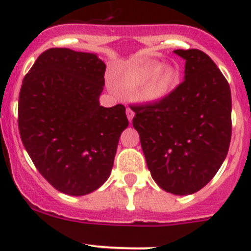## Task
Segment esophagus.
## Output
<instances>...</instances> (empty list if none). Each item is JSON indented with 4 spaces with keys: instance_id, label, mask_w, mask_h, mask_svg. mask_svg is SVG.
<instances>
[{
    "instance_id": "obj_1",
    "label": "esophagus",
    "mask_w": 251,
    "mask_h": 251,
    "mask_svg": "<svg viewBox=\"0 0 251 251\" xmlns=\"http://www.w3.org/2000/svg\"><path fill=\"white\" fill-rule=\"evenodd\" d=\"M133 117H134V112H133L130 108H128V109H127V118H128V121L130 122V123H132V121H133Z\"/></svg>"
}]
</instances>
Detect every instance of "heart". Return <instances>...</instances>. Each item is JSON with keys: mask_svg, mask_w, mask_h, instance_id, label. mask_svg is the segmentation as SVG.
I'll list each match as a JSON object with an SVG mask.
<instances>
[{"mask_svg": "<svg viewBox=\"0 0 251 251\" xmlns=\"http://www.w3.org/2000/svg\"><path fill=\"white\" fill-rule=\"evenodd\" d=\"M178 80V70L172 66L161 69V64L148 63L132 69L126 74V84L130 88H143V98L151 103L163 100L174 90Z\"/></svg>", "mask_w": 251, "mask_h": 251, "instance_id": "b5f03b06", "label": "heart"}]
</instances>
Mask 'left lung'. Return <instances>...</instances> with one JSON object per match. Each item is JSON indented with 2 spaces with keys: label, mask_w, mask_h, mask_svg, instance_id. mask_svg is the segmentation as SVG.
Masks as SVG:
<instances>
[{
  "label": "left lung",
  "mask_w": 251,
  "mask_h": 251,
  "mask_svg": "<svg viewBox=\"0 0 251 251\" xmlns=\"http://www.w3.org/2000/svg\"><path fill=\"white\" fill-rule=\"evenodd\" d=\"M185 79L167 98L134 106L147 167L166 192L200 191L225 161L231 139V92L220 69L197 49L175 50Z\"/></svg>",
  "instance_id": "1"
}]
</instances>
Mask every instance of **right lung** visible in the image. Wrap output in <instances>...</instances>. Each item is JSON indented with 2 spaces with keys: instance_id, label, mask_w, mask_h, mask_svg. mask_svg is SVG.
I'll use <instances>...</instances> for the list:
<instances>
[{
  "instance_id": "add662e5",
  "label": "right lung",
  "mask_w": 251,
  "mask_h": 251,
  "mask_svg": "<svg viewBox=\"0 0 251 251\" xmlns=\"http://www.w3.org/2000/svg\"><path fill=\"white\" fill-rule=\"evenodd\" d=\"M105 68L97 54L49 49L20 90L24 147L44 178L70 196L88 195L105 182L128 127L124 105L99 103Z\"/></svg>"
}]
</instances>
